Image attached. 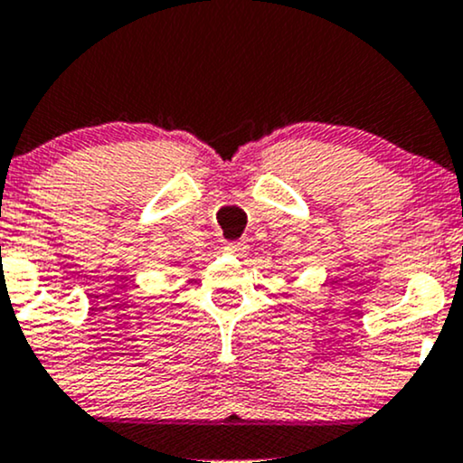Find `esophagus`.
<instances>
[{"instance_id": "obj_1", "label": "esophagus", "mask_w": 463, "mask_h": 463, "mask_svg": "<svg viewBox=\"0 0 463 463\" xmlns=\"http://www.w3.org/2000/svg\"><path fill=\"white\" fill-rule=\"evenodd\" d=\"M225 250L230 251V253H238V256H242V253H247V250H250V247H247V242H230V245H227Z\"/></svg>"}]
</instances>
